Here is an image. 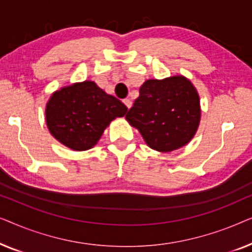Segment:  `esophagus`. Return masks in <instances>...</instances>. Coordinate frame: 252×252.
Segmentation results:
<instances>
[{"label":"esophagus","mask_w":252,"mask_h":252,"mask_svg":"<svg viewBox=\"0 0 252 252\" xmlns=\"http://www.w3.org/2000/svg\"><path fill=\"white\" fill-rule=\"evenodd\" d=\"M123 102H124V104L127 106V109H129L130 106H132V101H130L129 98H125Z\"/></svg>","instance_id":"1"}]
</instances>
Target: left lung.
I'll list each match as a JSON object with an SVG mask.
<instances>
[{
  "label": "left lung",
  "mask_w": 252,
  "mask_h": 252,
  "mask_svg": "<svg viewBox=\"0 0 252 252\" xmlns=\"http://www.w3.org/2000/svg\"><path fill=\"white\" fill-rule=\"evenodd\" d=\"M201 109L191 82L184 77L147 80L126 119L151 149L161 153L184 147L197 130Z\"/></svg>",
  "instance_id": "left-lung-1"
}]
</instances>
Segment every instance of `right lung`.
<instances>
[{
	"instance_id": "obj_1",
	"label": "right lung",
	"mask_w": 252,
	"mask_h": 252,
	"mask_svg": "<svg viewBox=\"0 0 252 252\" xmlns=\"http://www.w3.org/2000/svg\"><path fill=\"white\" fill-rule=\"evenodd\" d=\"M126 105L103 92L95 82L85 81L55 93L46 108L51 135L70 149H91L109 124L123 117Z\"/></svg>"
}]
</instances>
